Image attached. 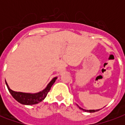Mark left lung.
<instances>
[{
  "mask_svg": "<svg viewBox=\"0 0 125 125\" xmlns=\"http://www.w3.org/2000/svg\"><path fill=\"white\" fill-rule=\"evenodd\" d=\"M79 108L81 109V110H82L83 111H85V112H90V113L95 112H97V111L100 110H85V109L82 108H80V107H79Z\"/></svg>",
  "mask_w": 125,
  "mask_h": 125,
  "instance_id": "8db88e82",
  "label": "left lung"
}]
</instances>
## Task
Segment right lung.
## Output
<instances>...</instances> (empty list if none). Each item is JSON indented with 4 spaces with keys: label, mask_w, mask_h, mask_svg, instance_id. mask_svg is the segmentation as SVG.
Wrapping results in <instances>:
<instances>
[{
    "label": "right lung",
    "mask_w": 125,
    "mask_h": 125,
    "mask_svg": "<svg viewBox=\"0 0 125 125\" xmlns=\"http://www.w3.org/2000/svg\"><path fill=\"white\" fill-rule=\"evenodd\" d=\"M57 77L54 78L51 82H49V83L47 85V87L45 89H43V91H40L39 93H34V94L17 92V91H13L9 87L6 82V84L7 87H8L10 93H11V95H12V97L17 102H19L21 104H22L32 105L38 104V103L42 102L43 100H44V99L46 97V96L49 93V91H50L52 85H53V83H54Z\"/></svg>",
    "instance_id": "obj_1"
}]
</instances>
